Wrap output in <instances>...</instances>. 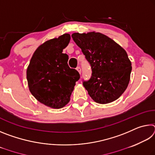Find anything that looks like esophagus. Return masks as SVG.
<instances>
[{
  "mask_svg": "<svg viewBox=\"0 0 155 155\" xmlns=\"http://www.w3.org/2000/svg\"><path fill=\"white\" fill-rule=\"evenodd\" d=\"M76 69H77V71L79 72V74H81V68L79 67V66H78V67H77V68H76Z\"/></svg>",
  "mask_w": 155,
  "mask_h": 155,
  "instance_id": "esophagus-1",
  "label": "esophagus"
}]
</instances>
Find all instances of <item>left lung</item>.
I'll list each match as a JSON object with an SVG mask.
<instances>
[{
  "mask_svg": "<svg viewBox=\"0 0 155 155\" xmlns=\"http://www.w3.org/2000/svg\"><path fill=\"white\" fill-rule=\"evenodd\" d=\"M72 38L91 66V78L83 82L89 95L100 104L118 98L127 87L132 70L127 52L100 33H74Z\"/></svg>",
  "mask_w": 155,
  "mask_h": 155,
  "instance_id": "1",
  "label": "left lung"
}]
</instances>
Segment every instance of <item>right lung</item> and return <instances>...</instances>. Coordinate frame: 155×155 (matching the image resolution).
Listing matches in <instances>:
<instances>
[{
	"label": "right lung",
	"mask_w": 155,
	"mask_h": 155,
	"mask_svg": "<svg viewBox=\"0 0 155 155\" xmlns=\"http://www.w3.org/2000/svg\"><path fill=\"white\" fill-rule=\"evenodd\" d=\"M70 40L65 33L46 41L34 52L27 68V78L32 95L39 102L54 109L62 108L70 101L77 70L68 64V55L62 53Z\"/></svg>",
	"instance_id": "obj_1"
}]
</instances>
